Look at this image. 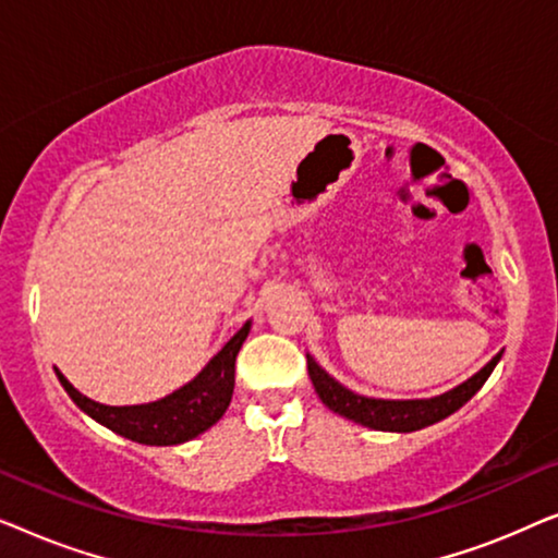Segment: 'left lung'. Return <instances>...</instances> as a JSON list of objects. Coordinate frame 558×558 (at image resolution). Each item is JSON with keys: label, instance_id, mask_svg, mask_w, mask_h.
<instances>
[{"label": "left lung", "instance_id": "obj_1", "mask_svg": "<svg viewBox=\"0 0 558 558\" xmlns=\"http://www.w3.org/2000/svg\"><path fill=\"white\" fill-rule=\"evenodd\" d=\"M500 355L502 353L495 355L483 371H477L475 376L452 388V391L434 396V399H407V401L368 399V396L350 391V388L338 384V380H335L325 368H319L312 355H307V371L317 396L323 399L327 409L335 411V414L378 432H416L429 424L441 422V418H447L449 414H454L457 409L464 407V403H468L472 396L483 388L485 380L490 378V373L495 365H498Z\"/></svg>", "mask_w": 558, "mask_h": 558}]
</instances>
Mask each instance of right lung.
I'll return each mask as SVG.
<instances>
[{"instance_id": "right-lung-1", "label": "right lung", "mask_w": 558, "mask_h": 558, "mask_svg": "<svg viewBox=\"0 0 558 558\" xmlns=\"http://www.w3.org/2000/svg\"><path fill=\"white\" fill-rule=\"evenodd\" d=\"M248 330L251 323L243 325L190 384L151 403L106 407V403H98L81 391H75L63 373H56L60 386L75 401V407L86 411L90 418H96L106 429L117 432L132 441H140V445H182V441H190L197 434L208 432L226 414L235 384V355H239L243 340L248 338Z\"/></svg>"}]
</instances>
